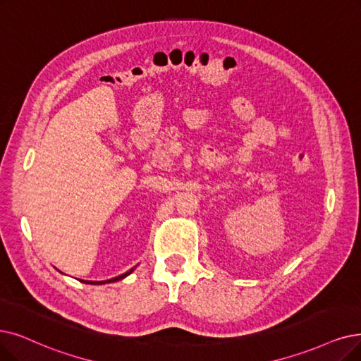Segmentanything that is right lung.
<instances>
[{"label": "right lung", "instance_id": "right-lung-1", "mask_svg": "<svg viewBox=\"0 0 361 361\" xmlns=\"http://www.w3.org/2000/svg\"><path fill=\"white\" fill-rule=\"evenodd\" d=\"M133 269H135V268H132V269H128L127 272L121 274V276H118V277H115V279H111V280H105V281H85V280H82V283H89V284H106V283H114V281H120V280L126 279V277L128 276V274H132V272H133Z\"/></svg>", "mask_w": 361, "mask_h": 361}]
</instances>
